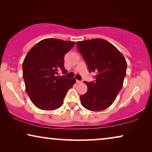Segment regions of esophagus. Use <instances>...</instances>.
Wrapping results in <instances>:
<instances>
[{"mask_svg": "<svg viewBox=\"0 0 152 152\" xmlns=\"http://www.w3.org/2000/svg\"><path fill=\"white\" fill-rule=\"evenodd\" d=\"M81 82H82V81H80V80H76L77 84H80V83H81Z\"/></svg>", "mask_w": 152, "mask_h": 152, "instance_id": "esophagus-1", "label": "esophagus"}]
</instances>
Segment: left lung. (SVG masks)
<instances>
[{
    "mask_svg": "<svg viewBox=\"0 0 152 152\" xmlns=\"http://www.w3.org/2000/svg\"><path fill=\"white\" fill-rule=\"evenodd\" d=\"M76 44L89 72L97 74L95 81L84 82L88 90L80 96L81 103L89 111H103L113 104L121 90L127 64L122 53L104 39L78 41Z\"/></svg>",
    "mask_w": 152,
    "mask_h": 152,
    "instance_id": "left-lung-1",
    "label": "left lung"
}]
</instances>
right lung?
<instances>
[{"mask_svg": "<svg viewBox=\"0 0 152 152\" xmlns=\"http://www.w3.org/2000/svg\"><path fill=\"white\" fill-rule=\"evenodd\" d=\"M74 41L45 39L34 45L23 63V77L26 90L37 108L53 111L61 107L68 89L75 83V78L57 76L59 70L63 74L64 56L74 46Z\"/></svg>", "mask_w": 152, "mask_h": 152, "instance_id": "right-lung-1", "label": "right lung"}]
</instances>
